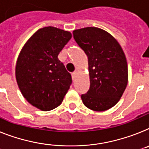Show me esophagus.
Listing matches in <instances>:
<instances>
[{
    "mask_svg": "<svg viewBox=\"0 0 149 149\" xmlns=\"http://www.w3.org/2000/svg\"><path fill=\"white\" fill-rule=\"evenodd\" d=\"M77 71H75V72H73L71 73V76H72V79H76V77H77Z\"/></svg>",
    "mask_w": 149,
    "mask_h": 149,
    "instance_id": "1",
    "label": "esophagus"
}]
</instances>
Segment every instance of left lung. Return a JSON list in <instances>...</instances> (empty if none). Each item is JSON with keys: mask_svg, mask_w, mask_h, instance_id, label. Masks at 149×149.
<instances>
[{"mask_svg": "<svg viewBox=\"0 0 149 149\" xmlns=\"http://www.w3.org/2000/svg\"><path fill=\"white\" fill-rule=\"evenodd\" d=\"M73 38L88 57L90 87L81 98L89 109L104 111L119 102L128 82L123 49L113 36L96 27L74 30Z\"/></svg>", "mask_w": 149, "mask_h": 149, "instance_id": "8db88e82", "label": "left lung"}]
</instances>
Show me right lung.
Masks as SVG:
<instances>
[{"mask_svg": "<svg viewBox=\"0 0 149 149\" xmlns=\"http://www.w3.org/2000/svg\"><path fill=\"white\" fill-rule=\"evenodd\" d=\"M71 38L70 32L55 27L40 29L18 57L16 79L21 93L43 111L58 107L72 83L70 73L57 57Z\"/></svg>", "mask_w": 149, "mask_h": 149, "instance_id": "right-lung-1", "label": "right lung"}]
</instances>
